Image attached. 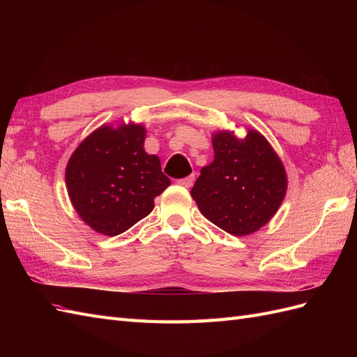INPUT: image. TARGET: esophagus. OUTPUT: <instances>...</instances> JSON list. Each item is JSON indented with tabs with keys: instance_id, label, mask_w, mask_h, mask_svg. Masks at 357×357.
<instances>
[{
	"instance_id": "esophagus-1",
	"label": "esophagus",
	"mask_w": 357,
	"mask_h": 357,
	"mask_svg": "<svg viewBox=\"0 0 357 357\" xmlns=\"http://www.w3.org/2000/svg\"><path fill=\"white\" fill-rule=\"evenodd\" d=\"M193 181H195V176H189V177H185V178H180V180H177V183L180 186H183V188H192V185H193Z\"/></svg>"
}]
</instances>
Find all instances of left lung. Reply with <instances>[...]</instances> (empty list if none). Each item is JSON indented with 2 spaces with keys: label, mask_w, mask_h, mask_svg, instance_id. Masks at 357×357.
Instances as JSON below:
<instances>
[{
  "label": "left lung",
  "mask_w": 357,
  "mask_h": 357,
  "mask_svg": "<svg viewBox=\"0 0 357 357\" xmlns=\"http://www.w3.org/2000/svg\"><path fill=\"white\" fill-rule=\"evenodd\" d=\"M214 159L201 168L190 195L211 223L235 236L250 235L274 218L287 192V174L256 129L244 138L223 129L211 137Z\"/></svg>",
  "instance_id": "left-lung-1"
}]
</instances>
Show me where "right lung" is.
<instances>
[{"label": "right lung", "instance_id": "add662e5", "mask_svg": "<svg viewBox=\"0 0 357 357\" xmlns=\"http://www.w3.org/2000/svg\"><path fill=\"white\" fill-rule=\"evenodd\" d=\"M144 139L142 123L102 125L73 152L66 168L68 197L95 232L114 236L128 231L171 185L159 158L144 150Z\"/></svg>", "mask_w": 357, "mask_h": 357}]
</instances>
